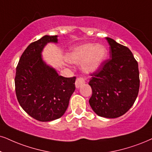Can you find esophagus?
Returning a JSON list of instances; mask_svg holds the SVG:
<instances>
[{"label":"esophagus","mask_w":152,"mask_h":152,"mask_svg":"<svg viewBox=\"0 0 152 152\" xmlns=\"http://www.w3.org/2000/svg\"><path fill=\"white\" fill-rule=\"evenodd\" d=\"M85 84V80L81 77L77 78V79L76 80V82H75V86H76V88H79L80 86L84 85Z\"/></svg>","instance_id":"34e87169"}]
</instances>
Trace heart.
Segmentation results:
<instances>
[{
  "mask_svg": "<svg viewBox=\"0 0 152 152\" xmlns=\"http://www.w3.org/2000/svg\"><path fill=\"white\" fill-rule=\"evenodd\" d=\"M107 50L101 44L86 43L74 48L67 54V60L72 64L82 63L86 74H91L99 69L107 56Z\"/></svg>",
  "mask_w": 152,
  "mask_h": 152,
  "instance_id": "1",
  "label": "heart"
}]
</instances>
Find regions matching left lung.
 Returning a JSON list of instances; mask_svg holds the SVG:
<instances>
[{
    "mask_svg": "<svg viewBox=\"0 0 152 152\" xmlns=\"http://www.w3.org/2000/svg\"><path fill=\"white\" fill-rule=\"evenodd\" d=\"M109 59L91 74L89 103L94 112L114 118L126 114L133 105L140 88L138 63L132 52L110 38Z\"/></svg>",
    "mask_w": 152,
    "mask_h": 152,
    "instance_id": "1",
    "label": "left lung"
}]
</instances>
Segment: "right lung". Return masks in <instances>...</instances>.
I'll list each match as a JSON object with an SVG mask.
<instances>
[{
    "instance_id": "obj_1",
    "label": "right lung",
    "mask_w": 152,
    "mask_h": 152,
    "mask_svg": "<svg viewBox=\"0 0 152 152\" xmlns=\"http://www.w3.org/2000/svg\"><path fill=\"white\" fill-rule=\"evenodd\" d=\"M57 41V36L46 35L31 43L22 53L16 68L17 100L30 116L42 122L62 116L75 90V76H59L42 58L47 43Z\"/></svg>"
}]
</instances>
